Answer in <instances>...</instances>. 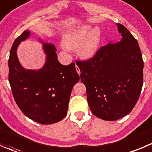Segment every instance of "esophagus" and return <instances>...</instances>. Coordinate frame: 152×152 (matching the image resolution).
<instances>
[{
    "mask_svg": "<svg viewBox=\"0 0 152 152\" xmlns=\"http://www.w3.org/2000/svg\"><path fill=\"white\" fill-rule=\"evenodd\" d=\"M75 68H76V71H77V72L78 73V75H80V69H79V67L77 66V65H76Z\"/></svg>",
    "mask_w": 152,
    "mask_h": 152,
    "instance_id": "esophagus-1",
    "label": "esophagus"
}]
</instances>
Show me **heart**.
Listing matches in <instances>:
<instances>
[{
	"label": "heart",
	"mask_w": 152,
	"mask_h": 152,
	"mask_svg": "<svg viewBox=\"0 0 152 152\" xmlns=\"http://www.w3.org/2000/svg\"><path fill=\"white\" fill-rule=\"evenodd\" d=\"M102 40V31L99 27L92 30V26L83 24L68 30L63 38V44L69 49L77 48L79 56L89 59L97 53Z\"/></svg>",
	"instance_id": "1"
}]
</instances>
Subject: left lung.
Segmentation results:
<instances>
[{
	"mask_svg": "<svg viewBox=\"0 0 152 152\" xmlns=\"http://www.w3.org/2000/svg\"><path fill=\"white\" fill-rule=\"evenodd\" d=\"M117 27L121 41L102 46L89 60L76 61L91 111L106 121L130 113L143 84V60L137 40L125 26Z\"/></svg>",
	"mask_w": 152,
	"mask_h": 152,
	"instance_id": "obj_1",
	"label": "left lung"
}]
</instances>
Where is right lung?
<instances>
[{
  "label": "right lung",
  "mask_w": 152,
  "mask_h": 152,
  "mask_svg": "<svg viewBox=\"0 0 152 152\" xmlns=\"http://www.w3.org/2000/svg\"><path fill=\"white\" fill-rule=\"evenodd\" d=\"M24 30L17 37L10 50L9 82L14 99L23 113L42 125L62 120L67 115L71 92L80 80L75 63L63 66L57 60L55 46L43 44L46 54L45 66L39 70L25 69L17 57L21 42L30 36Z\"/></svg>",
  "instance_id": "obj_1"
}]
</instances>
